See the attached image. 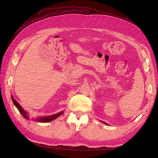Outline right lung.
I'll use <instances>...</instances> for the list:
<instances>
[{"label": "right lung", "mask_w": 158, "mask_h": 158, "mask_svg": "<svg viewBox=\"0 0 158 158\" xmlns=\"http://www.w3.org/2000/svg\"><path fill=\"white\" fill-rule=\"evenodd\" d=\"M12 102H13V103H14V106H15L17 107V109H18V111H20V113H21L23 117H24V118L28 119L26 111H25L24 110H23V109H22V107L20 106V104H19V103L16 101L15 99H14L12 96ZM63 112L62 111V112H60V113H57V114H53V115H51V116H48V117H44L38 118L36 119V121H39V122H41V123L50 122V121H52V120H54L55 118H57L58 117H59L60 115H61V114H63Z\"/></svg>", "instance_id": "add662e5"}]
</instances>
